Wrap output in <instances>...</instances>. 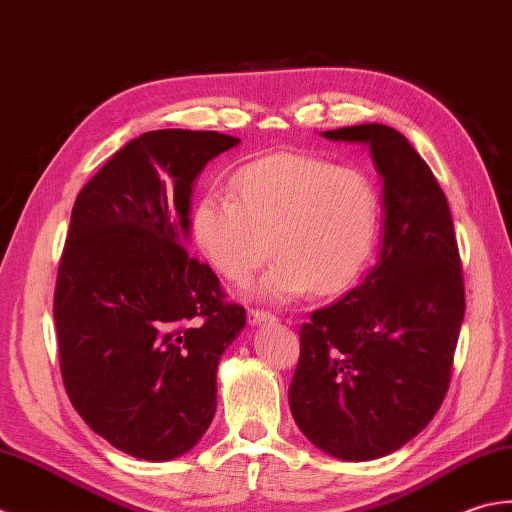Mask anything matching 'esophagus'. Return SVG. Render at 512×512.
<instances>
[{
	"mask_svg": "<svg viewBox=\"0 0 512 512\" xmlns=\"http://www.w3.org/2000/svg\"><path fill=\"white\" fill-rule=\"evenodd\" d=\"M276 316H271L269 311H260V309H252L249 311V322H252L254 327L258 325H267V322H274Z\"/></svg>",
	"mask_w": 512,
	"mask_h": 512,
	"instance_id": "esophagus-1",
	"label": "esophagus"
}]
</instances>
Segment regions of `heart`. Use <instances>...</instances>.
Masks as SVG:
<instances>
[{
    "instance_id": "1",
    "label": "heart",
    "mask_w": 512,
    "mask_h": 512,
    "mask_svg": "<svg viewBox=\"0 0 512 512\" xmlns=\"http://www.w3.org/2000/svg\"><path fill=\"white\" fill-rule=\"evenodd\" d=\"M234 198L210 192L192 212V234L210 265L245 283L278 258L252 296L294 300L338 294L358 278L380 229V194L367 174L309 154H271L232 176Z\"/></svg>"
}]
</instances>
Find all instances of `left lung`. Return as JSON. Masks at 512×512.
Returning a JSON list of instances; mask_svg holds the SVG:
<instances>
[{"mask_svg":"<svg viewBox=\"0 0 512 512\" xmlns=\"http://www.w3.org/2000/svg\"><path fill=\"white\" fill-rule=\"evenodd\" d=\"M320 134L369 148L382 179V245L362 283L300 327L289 409L322 453L369 462L440 409L464 320L462 263L442 187L404 134L382 123Z\"/></svg>","mask_w":512,"mask_h":512,"instance_id":"left-lung-1","label":"left lung"}]
</instances>
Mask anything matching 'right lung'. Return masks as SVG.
I'll use <instances>...</instances> for the list:
<instances>
[{
    "label": "right lung",
    "mask_w": 512,
    "mask_h": 512,
    "mask_svg": "<svg viewBox=\"0 0 512 512\" xmlns=\"http://www.w3.org/2000/svg\"><path fill=\"white\" fill-rule=\"evenodd\" d=\"M241 143L154 130L83 185L57 271L61 378L92 431L137 460L168 462L201 440L216 371L245 327L214 271L187 254L192 187Z\"/></svg>",
    "instance_id": "add662e5"
}]
</instances>
